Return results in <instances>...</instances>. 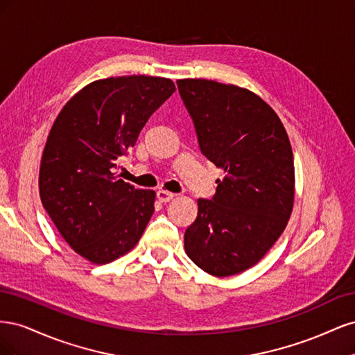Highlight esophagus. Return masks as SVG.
I'll return each mask as SVG.
<instances>
[{
  "mask_svg": "<svg viewBox=\"0 0 355 355\" xmlns=\"http://www.w3.org/2000/svg\"><path fill=\"white\" fill-rule=\"evenodd\" d=\"M173 197H175V194H171V192H168V191H164V189L157 191V198L161 202H168L170 200H173Z\"/></svg>",
  "mask_w": 355,
  "mask_h": 355,
  "instance_id": "1",
  "label": "esophagus"
}]
</instances>
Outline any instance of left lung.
<instances>
[{"instance_id": "1", "label": "left lung", "mask_w": 355, "mask_h": 355, "mask_svg": "<svg viewBox=\"0 0 355 355\" xmlns=\"http://www.w3.org/2000/svg\"><path fill=\"white\" fill-rule=\"evenodd\" d=\"M201 153L225 171L211 200L200 198L185 252L202 271L230 277L259 262L293 209L295 164L275 111L253 92L211 80L178 81Z\"/></svg>"}]
</instances>
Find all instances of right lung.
I'll use <instances>...</instances> for the list:
<instances>
[{
    "label": "right lung",
    "instance_id": "obj_1",
    "mask_svg": "<svg viewBox=\"0 0 355 355\" xmlns=\"http://www.w3.org/2000/svg\"><path fill=\"white\" fill-rule=\"evenodd\" d=\"M176 90L168 78L93 81L53 123L40 166V197L65 241L103 265L130 252L154 213L155 192L118 179V158Z\"/></svg>",
    "mask_w": 355,
    "mask_h": 355
}]
</instances>
